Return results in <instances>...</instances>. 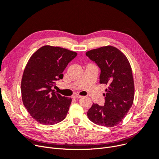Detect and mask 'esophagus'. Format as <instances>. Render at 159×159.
Instances as JSON below:
<instances>
[{
  "instance_id": "34e87169",
  "label": "esophagus",
  "mask_w": 159,
  "mask_h": 159,
  "mask_svg": "<svg viewBox=\"0 0 159 159\" xmlns=\"http://www.w3.org/2000/svg\"><path fill=\"white\" fill-rule=\"evenodd\" d=\"M82 96H80V95H74L72 96L73 98H74V99H79V98H81Z\"/></svg>"
}]
</instances>
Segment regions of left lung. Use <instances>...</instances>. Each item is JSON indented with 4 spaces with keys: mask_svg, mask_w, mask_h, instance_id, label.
Returning <instances> with one entry per match:
<instances>
[{
    "mask_svg": "<svg viewBox=\"0 0 159 159\" xmlns=\"http://www.w3.org/2000/svg\"><path fill=\"white\" fill-rule=\"evenodd\" d=\"M86 56L100 69V83L108 86L103 94V106L93 103L87 112L93 123L107 127L121 122L134 100V81L129 61L118 48L106 46L86 52Z\"/></svg>",
    "mask_w": 159,
    "mask_h": 159,
    "instance_id": "1",
    "label": "left lung"
}]
</instances>
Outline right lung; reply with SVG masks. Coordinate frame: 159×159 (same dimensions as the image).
<instances>
[{"mask_svg":"<svg viewBox=\"0 0 159 159\" xmlns=\"http://www.w3.org/2000/svg\"><path fill=\"white\" fill-rule=\"evenodd\" d=\"M77 53L57 47L44 46L29 59L21 81L22 102L37 122L54 125L63 120L72 99L52 87L63 79V72Z\"/></svg>","mask_w":159,"mask_h":159,"instance_id":"obj_1","label":"right lung"}]
</instances>
